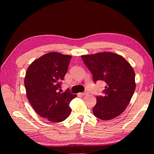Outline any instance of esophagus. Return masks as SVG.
Segmentation results:
<instances>
[{"mask_svg":"<svg viewBox=\"0 0 154 154\" xmlns=\"http://www.w3.org/2000/svg\"><path fill=\"white\" fill-rule=\"evenodd\" d=\"M88 92H87V91H85V92H82V93H80V95L81 96H85V95H86V94H88Z\"/></svg>","mask_w":154,"mask_h":154,"instance_id":"esophagus-1","label":"esophagus"}]
</instances>
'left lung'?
<instances>
[{
	"mask_svg": "<svg viewBox=\"0 0 154 154\" xmlns=\"http://www.w3.org/2000/svg\"><path fill=\"white\" fill-rule=\"evenodd\" d=\"M82 58L92 74L94 82L106 83L105 95L96 97L94 115L102 120L118 117L130 103L136 89L132 67L122 56L111 52L82 55Z\"/></svg>",
	"mask_w": 154,
	"mask_h": 154,
	"instance_id": "1",
	"label": "left lung"
}]
</instances>
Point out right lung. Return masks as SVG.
I'll list each match as a JSON object with an SVG mask.
<instances>
[{
	"label": "right lung",
	"instance_id": "add662e5",
	"mask_svg": "<svg viewBox=\"0 0 154 154\" xmlns=\"http://www.w3.org/2000/svg\"><path fill=\"white\" fill-rule=\"evenodd\" d=\"M71 57L49 53L35 60L27 69L24 85L27 99L37 114L51 122L66 119L71 112L70 102L76 97L68 89L59 92Z\"/></svg>",
	"mask_w": 154,
	"mask_h": 154
}]
</instances>
